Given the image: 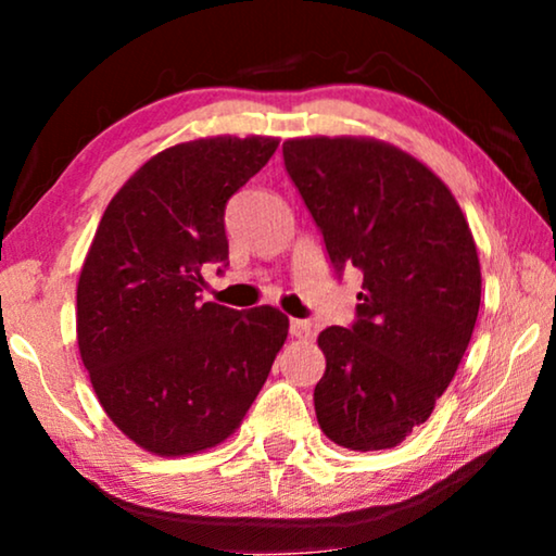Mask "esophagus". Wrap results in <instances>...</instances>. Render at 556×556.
<instances>
[{
    "mask_svg": "<svg viewBox=\"0 0 556 556\" xmlns=\"http://www.w3.org/2000/svg\"><path fill=\"white\" fill-rule=\"evenodd\" d=\"M291 337L299 341L311 339V324L301 321V318H291Z\"/></svg>",
    "mask_w": 556,
    "mask_h": 556,
    "instance_id": "1",
    "label": "esophagus"
}]
</instances>
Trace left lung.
I'll return each mask as SVG.
<instances>
[{
  "label": "left lung",
  "instance_id": "8db88e82",
  "mask_svg": "<svg viewBox=\"0 0 556 556\" xmlns=\"http://www.w3.org/2000/svg\"><path fill=\"white\" fill-rule=\"evenodd\" d=\"M283 159L333 268L364 276L352 329L318 333V425L349 451H387L432 415L468 349L481 306L473 232L445 181L387 141L306 136Z\"/></svg>",
  "mask_w": 556,
  "mask_h": 556
}]
</instances>
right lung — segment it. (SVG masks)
I'll return each instance as SVG.
<instances>
[{
  "mask_svg": "<svg viewBox=\"0 0 556 556\" xmlns=\"http://www.w3.org/2000/svg\"><path fill=\"white\" fill-rule=\"evenodd\" d=\"M276 149V136H207L159 151L90 242L80 359L105 415L147 453L179 458L230 438L288 337L278 308L200 301L204 265H227L225 204Z\"/></svg>",
  "mask_w": 556,
  "mask_h": 556,
  "instance_id": "obj_1",
  "label": "right lung"
}]
</instances>
